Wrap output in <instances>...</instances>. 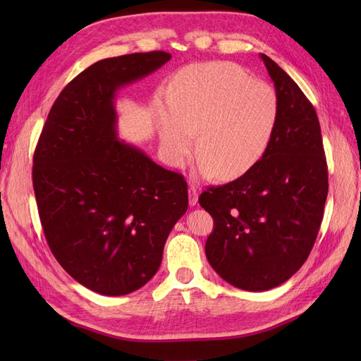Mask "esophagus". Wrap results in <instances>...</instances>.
<instances>
[{"instance_id": "esophagus-1", "label": "esophagus", "mask_w": 361, "mask_h": 361, "mask_svg": "<svg viewBox=\"0 0 361 361\" xmlns=\"http://www.w3.org/2000/svg\"><path fill=\"white\" fill-rule=\"evenodd\" d=\"M188 197H190V200H188L190 206H195V203H197V197H199V191H197V188L192 187V185H190V188H188Z\"/></svg>"}]
</instances>
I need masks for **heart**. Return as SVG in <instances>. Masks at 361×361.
Here are the masks:
<instances>
[{
  "label": "heart",
  "instance_id": "obj_1",
  "mask_svg": "<svg viewBox=\"0 0 361 361\" xmlns=\"http://www.w3.org/2000/svg\"><path fill=\"white\" fill-rule=\"evenodd\" d=\"M280 122L279 94L231 61H209L182 69L174 80V102L158 116L164 155L182 167L195 146V170L203 178L220 173L241 178L264 159Z\"/></svg>",
  "mask_w": 361,
  "mask_h": 361
}]
</instances>
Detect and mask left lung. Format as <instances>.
<instances>
[{"mask_svg":"<svg viewBox=\"0 0 361 361\" xmlns=\"http://www.w3.org/2000/svg\"><path fill=\"white\" fill-rule=\"evenodd\" d=\"M280 99L274 140L257 166L202 192L214 218L204 253L232 286L262 292L297 272L318 236L329 194L321 126L313 105L276 61L260 54Z\"/></svg>","mask_w":361,"mask_h":361,"instance_id":"obj_1","label":"left lung"}]
</instances>
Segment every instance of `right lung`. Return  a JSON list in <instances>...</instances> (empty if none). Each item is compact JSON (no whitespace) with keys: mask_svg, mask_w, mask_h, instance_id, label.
Segmentation results:
<instances>
[{"mask_svg":"<svg viewBox=\"0 0 361 361\" xmlns=\"http://www.w3.org/2000/svg\"><path fill=\"white\" fill-rule=\"evenodd\" d=\"M170 59L152 51L92 64L59 94L35 150L32 187L52 255L82 286L108 297L157 274L188 209L183 176L117 133V92Z\"/></svg>","mask_w":361,"mask_h":361,"instance_id":"right-lung-1","label":"right lung"}]
</instances>
